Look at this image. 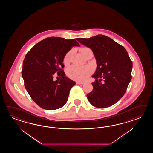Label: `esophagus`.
I'll return each instance as SVG.
<instances>
[{
    "instance_id": "obj_1",
    "label": "esophagus",
    "mask_w": 153,
    "mask_h": 153,
    "mask_svg": "<svg viewBox=\"0 0 153 153\" xmlns=\"http://www.w3.org/2000/svg\"><path fill=\"white\" fill-rule=\"evenodd\" d=\"M76 84H81V85H84V82H80V81H76Z\"/></svg>"
}]
</instances>
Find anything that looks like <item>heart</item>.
I'll return each mask as SVG.
<instances>
[{"label":"heart","instance_id":"obj_1","mask_svg":"<svg viewBox=\"0 0 153 153\" xmlns=\"http://www.w3.org/2000/svg\"><path fill=\"white\" fill-rule=\"evenodd\" d=\"M90 49L85 47L81 49V53L82 55L85 53ZM71 52H69L65 55L64 57V63H67L69 61V56ZM92 72V68L89 66H78L73 65L69 67L67 70V74L69 78L78 81H85L88 79Z\"/></svg>","mask_w":153,"mask_h":153}]
</instances>
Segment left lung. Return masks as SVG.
Segmentation results:
<instances>
[{
  "label": "left lung",
  "instance_id": "left-lung-1",
  "mask_svg": "<svg viewBox=\"0 0 153 153\" xmlns=\"http://www.w3.org/2000/svg\"><path fill=\"white\" fill-rule=\"evenodd\" d=\"M76 40L92 50L97 65L92 76L96 80L92 83L93 90L87 94L88 100L98 108L111 106L124 96L132 78V62L127 51L104 35Z\"/></svg>",
  "mask_w": 153,
  "mask_h": 153
}]
</instances>
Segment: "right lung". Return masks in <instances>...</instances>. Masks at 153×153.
Returning <instances> with one entry per match:
<instances>
[{"instance_id":"add662e5","label":"right lung","mask_w":153,"mask_h":153,"mask_svg":"<svg viewBox=\"0 0 153 153\" xmlns=\"http://www.w3.org/2000/svg\"><path fill=\"white\" fill-rule=\"evenodd\" d=\"M75 39L49 37L37 43L26 54L22 75L26 90L40 107L55 110L67 103L75 81L65 76L63 59L72 47L79 46ZM57 72L62 79L53 80Z\"/></svg>"}]
</instances>
